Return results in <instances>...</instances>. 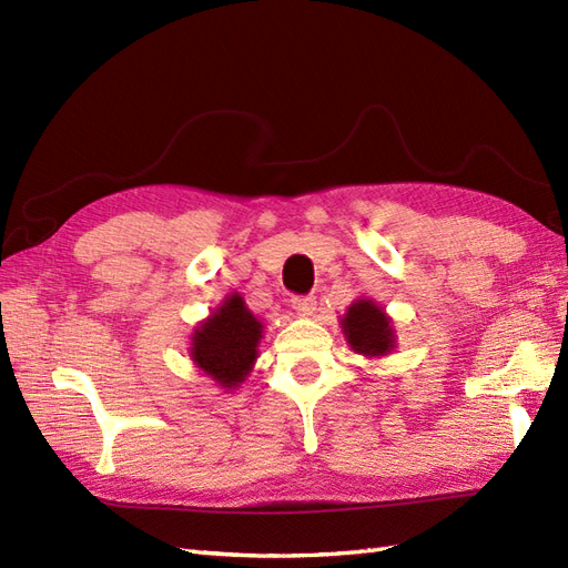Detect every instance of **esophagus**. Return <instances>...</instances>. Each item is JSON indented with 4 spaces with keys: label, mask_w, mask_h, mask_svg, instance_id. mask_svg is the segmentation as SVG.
<instances>
[{
    "label": "esophagus",
    "mask_w": 568,
    "mask_h": 568,
    "mask_svg": "<svg viewBox=\"0 0 568 568\" xmlns=\"http://www.w3.org/2000/svg\"><path fill=\"white\" fill-rule=\"evenodd\" d=\"M317 301L313 296H294L291 298V307L301 315V317H311L315 313Z\"/></svg>",
    "instance_id": "obj_1"
}]
</instances>
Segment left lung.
Here are the masks:
<instances>
[{
  "label": "left lung",
  "instance_id": "obj_1",
  "mask_svg": "<svg viewBox=\"0 0 568 568\" xmlns=\"http://www.w3.org/2000/svg\"><path fill=\"white\" fill-rule=\"evenodd\" d=\"M341 329L348 341L351 351L369 359L390 355L398 348L393 320L386 315L379 303H374L372 298L365 296L355 298L348 305L346 315L341 317Z\"/></svg>",
  "mask_w": 568,
  "mask_h": 568
}]
</instances>
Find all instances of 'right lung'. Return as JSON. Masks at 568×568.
Instances as JSON below:
<instances>
[{
  "label": "right lung",
  "mask_w": 568,
  "mask_h": 568,
  "mask_svg": "<svg viewBox=\"0 0 568 568\" xmlns=\"http://www.w3.org/2000/svg\"><path fill=\"white\" fill-rule=\"evenodd\" d=\"M263 329L265 324L248 311L246 301L230 294L194 326L189 357L215 386L234 390L253 372Z\"/></svg>",
  "instance_id": "1"
}]
</instances>
